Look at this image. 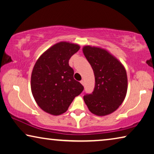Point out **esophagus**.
<instances>
[{
  "label": "esophagus",
  "instance_id": "esophagus-1",
  "mask_svg": "<svg viewBox=\"0 0 154 154\" xmlns=\"http://www.w3.org/2000/svg\"><path fill=\"white\" fill-rule=\"evenodd\" d=\"M80 83H81V84L83 85V86H84V85H85V82H84V80H82L81 81H80Z\"/></svg>",
  "mask_w": 154,
  "mask_h": 154
}]
</instances>
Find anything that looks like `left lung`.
<instances>
[{
	"label": "left lung",
	"mask_w": 154,
	"mask_h": 154,
	"mask_svg": "<svg viewBox=\"0 0 154 154\" xmlns=\"http://www.w3.org/2000/svg\"><path fill=\"white\" fill-rule=\"evenodd\" d=\"M82 51L94 70L95 81L92 94L83 97L85 104L93 114L109 115L119 107L127 94L125 67L105 49L85 46Z\"/></svg>",
	"instance_id": "left-lung-1"
}]
</instances>
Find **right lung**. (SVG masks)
Returning <instances> with one entry per match:
<instances>
[{"mask_svg":"<svg viewBox=\"0 0 154 154\" xmlns=\"http://www.w3.org/2000/svg\"><path fill=\"white\" fill-rule=\"evenodd\" d=\"M80 49L78 44L60 42L45 51L35 63L31 74L32 94L37 105L52 115L67 111L82 85L74 79L69 60Z\"/></svg>","mask_w":154,"mask_h":154,"instance_id":"right-lung-1","label":"right lung"}]
</instances>
